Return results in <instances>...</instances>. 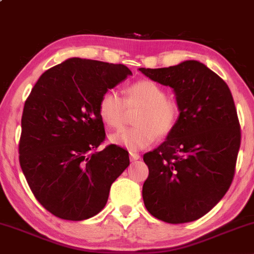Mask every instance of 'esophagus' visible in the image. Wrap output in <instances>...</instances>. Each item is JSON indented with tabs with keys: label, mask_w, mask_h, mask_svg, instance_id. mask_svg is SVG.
<instances>
[{
	"label": "esophagus",
	"mask_w": 254,
	"mask_h": 254,
	"mask_svg": "<svg viewBox=\"0 0 254 254\" xmlns=\"http://www.w3.org/2000/svg\"><path fill=\"white\" fill-rule=\"evenodd\" d=\"M130 160H131V161H136V160H138L139 159V157H141V156H139L138 155V154H137V153H130Z\"/></svg>",
	"instance_id": "esophagus-1"
}]
</instances>
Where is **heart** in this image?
<instances>
[{"label": "heart", "mask_w": 254, "mask_h": 254, "mask_svg": "<svg viewBox=\"0 0 254 254\" xmlns=\"http://www.w3.org/2000/svg\"><path fill=\"white\" fill-rule=\"evenodd\" d=\"M127 107L129 110L141 107L135 118L136 127L112 133L110 142L131 151L149 147L156 135H170L179 117L176 101L166 98L165 89L150 80L137 81L129 86L125 100L113 89L106 90L99 99V116L112 129L122 127Z\"/></svg>", "instance_id": "heart-1"}]
</instances>
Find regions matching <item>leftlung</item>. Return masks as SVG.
Returning a JSON list of instances; mask_svg holds the SVG:
<instances>
[{
    "mask_svg": "<svg viewBox=\"0 0 254 254\" xmlns=\"http://www.w3.org/2000/svg\"><path fill=\"white\" fill-rule=\"evenodd\" d=\"M139 71L176 94L179 117L164 143L144 154L143 202L167 223L196 221L228 191L240 148V124L227 83L198 61Z\"/></svg>",
    "mask_w": 254,
    "mask_h": 254,
    "instance_id": "8db88e82",
    "label": "left lung"
}]
</instances>
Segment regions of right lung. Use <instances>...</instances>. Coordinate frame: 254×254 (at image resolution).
Masks as SVG:
<instances>
[{
	"label": "right lung",
	"instance_id": "add662e5",
	"mask_svg": "<svg viewBox=\"0 0 254 254\" xmlns=\"http://www.w3.org/2000/svg\"><path fill=\"white\" fill-rule=\"evenodd\" d=\"M129 75L123 64L69 58L46 70L26 100L19 161L34 197L55 216L70 221L104 209L129 153L105 139L99 99Z\"/></svg>",
	"mask_w": 254,
	"mask_h": 254
}]
</instances>
